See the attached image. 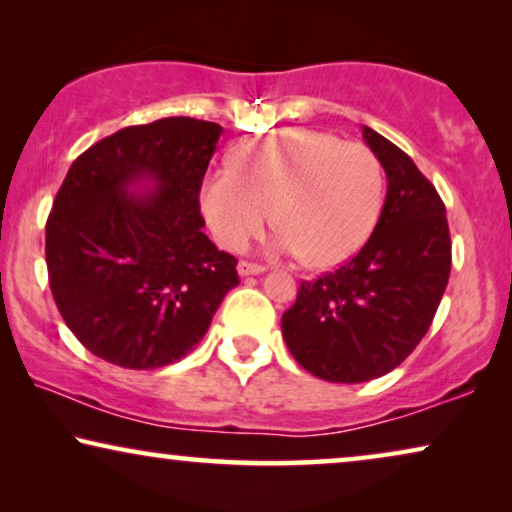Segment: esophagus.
Instances as JSON below:
<instances>
[{"mask_svg":"<svg viewBox=\"0 0 512 512\" xmlns=\"http://www.w3.org/2000/svg\"><path fill=\"white\" fill-rule=\"evenodd\" d=\"M237 272H240V277H249V275H261V272H265V268H263V265H258V263L240 261V263H237Z\"/></svg>","mask_w":512,"mask_h":512,"instance_id":"obj_1","label":"esophagus"}]
</instances>
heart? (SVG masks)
I'll return each mask as SVG.
<instances>
[{"mask_svg": "<svg viewBox=\"0 0 512 512\" xmlns=\"http://www.w3.org/2000/svg\"><path fill=\"white\" fill-rule=\"evenodd\" d=\"M384 200L380 160L368 146L317 130H282L240 146L230 172L200 191L207 226L223 249L240 251L270 219L277 247L312 268L354 256L373 233Z\"/></svg>", "mask_w": 512, "mask_h": 512, "instance_id": "1", "label": "heart"}]
</instances>
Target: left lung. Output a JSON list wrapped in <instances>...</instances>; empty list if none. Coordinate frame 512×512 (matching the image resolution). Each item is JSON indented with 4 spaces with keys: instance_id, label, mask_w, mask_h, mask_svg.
<instances>
[{
    "instance_id": "left-lung-1",
    "label": "left lung",
    "mask_w": 512,
    "mask_h": 512,
    "mask_svg": "<svg viewBox=\"0 0 512 512\" xmlns=\"http://www.w3.org/2000/svg\"><path fill=\"white\" fill-rule=\"evenodd\" d=\"M387 174L380 221L354 258L300 282L282 317L286 347L328 382L382 377L408 359L429 331L452 268L445 205L408 153L363 125Z\"/></svg>"
}]
</instances>
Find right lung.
I'll use <instances>...</instances> for the list:
<instances>
[{
	"mask_svg": "<svg viewBox=\"0 0 512 512\" xmlns=\"http://www.w3.org/2000/svg\"><path fill=\"white\" fill-rule=\"evenodd\" d=\"M221 132L186 116L130 125L83 151L55 195L46 221L55 305L81 345L114 366L179 361L240 284L237 258L202 233L198 202Z\"/></svg>",
	"mask_w": 512,
	"mask_h": 512,
	"instance_id": "1",
	"label": "right lung"
}]
</instances>
